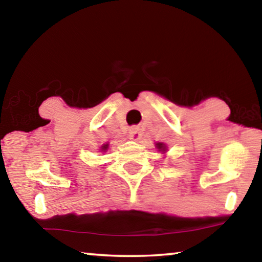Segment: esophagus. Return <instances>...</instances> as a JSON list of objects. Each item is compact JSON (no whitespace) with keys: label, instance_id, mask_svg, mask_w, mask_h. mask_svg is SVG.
Listing matches in <instances>:
<instances>
[{"label":"esophagus","instance_id":"34e87169","mask_svg":"<svg viewBox=\"0 0 262 262\" xmlns=\"http://www.w3.org/2000/svg\"><path fill=\"white\" fill-rule=\"evenodd\" d=\"M140 129L137 127H132L129 129V137L133 140H137L140 137Z\"/></svg>","mask_w":262,"mask_h":262}]
</instances>
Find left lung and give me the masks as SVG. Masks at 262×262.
<instances>
[{"mask_svg": "<svg viewBox=\"0 0 262 262\" xmlns=\"http://www.w3.org/2000/svg\"><path fill=\"white\" fill-rule=\"evenodd\" d=\"M157 147H158V149H161V150H163V149H165V148H164V145H163V143H158V144H157Z\"/></svg>", "mask_w": 262, "mask_h": 262, "instance_id": "left-lung-1", "label": "left lung"}]
</instances>
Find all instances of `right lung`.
<instances>
[{
	"instance_id": "obj_1",
	"label": "right lung",
	"mask_w": 262,
	"mask_h": 262,
	"mask_svg": "<svg viewBox=\"0 0 262 262\" xmlns=\"http://www.w3.org/2000/svg\"><path fill=\"white\" fill-rule=\"evenodd\" d=\"M105 149H107V144L104 145V147H103V150H105Z\"/></svg>"
}]
</instances>
